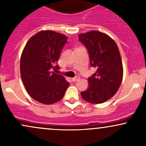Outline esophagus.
Listing matches in <instances>:
<instances>
[{"mask_svg":"<svg viewBox=\"0 0 146 146\" xmlns=\"http://www.w3.org/2000/svg\"><path fill=\"white\" fill-rule=\"evenodd\" d=\"M80 80V77H78V76L71 78V80L73 82H77V81H78V80Z\"/></svg>","mask_w":146,"mask_h":146,"instance_id":"34e87169","label":"esophagus"}]
</instances>
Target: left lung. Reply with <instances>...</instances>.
<instances>
[{
  "label": "left lung",
  "instance_id": "1",
  "mask_svg": "<svg viewBox=\"0 0 146 146\" xmlns=\"http://www.w3.org/2000/svg\"><path fill=\"white\" fill-rule=\"evenodd\" d=\"M78 36L88 49L91 66L97 68L88 78V87L81 92V96L89 103L102 104L113 98L121 85L123 69L119 50L113 38L100 31Z\"/></svg>",
  "mask_w": 146,
  "mask_h": 146
}]
</instances>
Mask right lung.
Returning <instances> with one entry per match:
<instances>
[{
  "label": "right lung",
  "mask_w": 146,
  "mask_h": 146,
  "mask_svg": "<svg viewBox=\"0 0 146 146\" xmlns=\"http://www.w3.org/2000/svg\"><path fill=\"white\" fill-rule=\"evenodd\" d=\"M67 39L56 31L42 30L30 38L22 52V81L30 96L43 104L61 100L69 85L64 77L51 71Z\"/></svg>",
  "instance_id": "add662e5"
}]
</instances>
